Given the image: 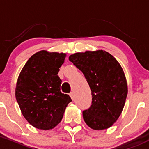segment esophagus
Here are the masks:
<instances>
[{"label": "esophagus", "mask_w": 149, "mask_h": 149, "mask_svg": "<svg viewBox=\"0 0 149 149\" xmlns=\"http://www.w3.org/2000/svg\"><path fill=\"white\" fill-rule=\"evenodd\" d=\"M70 97L72 98V99L74 100V92H71V93H70Z\"/></svg>", "instance_id": "1"}]
</instances>
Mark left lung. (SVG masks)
Wrapping results in <instances>:
<instances>
[{
	"label": "left lung",
	"mask_w": 149,
	"mask_h": 149,
	"mask_svg": "<svg viewBox=\"0 0 149 149\" xmlns=\"http://www.w3.org/2000/svg\"><path fill=\"white\" fill-rule=\"evenodd\" d=\"M88 82L92 105L82 112L90 128H110L120 116L128 94L125 74L120 64L110 54L102 50L75 53L69 57Z\"/></svg>",
	"instance_id": "left-lung-1"
}]
</instances>
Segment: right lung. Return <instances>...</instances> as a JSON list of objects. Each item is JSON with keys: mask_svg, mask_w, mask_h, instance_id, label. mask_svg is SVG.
<instances>
[{"mask_svg": "<svg viewBox=\"0 0 149 149\" xmlns=\"http://www.w3.org/2000/svg\"><path fill=\"white\" fill-rule=\"evenodd\" d=\"M66 54L45 50L32 55L23 67L16 87V98L23 116L33 127L54 128L62 120L66 107L72 101L60 91L58 76Z\"/></svg>", "mask_w": 149, "mask_h": 149, "instance_id": "right-lung-1", "label": "right lung"}]
</instances>
